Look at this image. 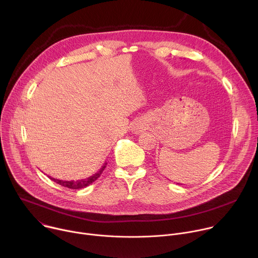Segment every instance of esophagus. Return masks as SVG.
Masks as SVG:
<instances>
[{
  "mask_svg": "<svg viewBox=\"0 0 258 258\" xmlns=\"http://www.w3.org/2000/svg\"><path fill=\"white\" fill-rule=\"evenodd\" d=\"M146 128V123H144L143 121H137L133 124L132 126V132L134 134H140L141 132H143Z\"/></svg>",
  "mask_w": 258,
  "mask_h": 258,
  "instance_id": "34e87169",
  "label": "esophagus"
}]
</instances>
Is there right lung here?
<instances>
[{
	"label": "right lung",
	"mask_w": 258,
	"mask_h": 258,
	"mask_svg": "<svg viewBox=\"0 0 258 258\" xmlns=\"http://www.w3.org/2000/svg\"><path fill=\"white\" fill-rule=\"evenodd\" d=\"M106 164H107V162L105 161V163L102 165V167L99 169V171H97L95 174H93V175H91V176H89L87 178H83V179H79V180H62V179L54 178V177H51V176H49V177L53 181L59 183V185H61L63 187H66V188H69V189L79 190V189H83V188L88 187L89 185H91L93 181H95L102 174L103 170L106 167Z\"/></svg>",
	"instance_id": "obj_1"
}]
</instances>
